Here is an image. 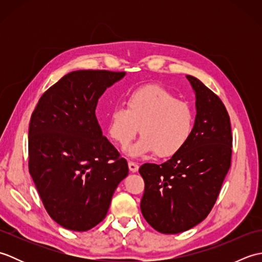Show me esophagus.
Segmentation results:
<instances>
[{"label": "esophagus", "instance_id": "esophagus-1", "mask_svg": "<svg viewBox=\"0 0 262 262\" xmlns=\"http://www.w3.org/2000/svg\"><path fill=\"white\" fill-rule=\"evenodd\" d=\"M128 168H129V170H130L132 172H137V171H138V168H140V166H138L137 163L132 162V161H129V162H128Z\"/></svg>", "mask_w": 262, "mask_h": 262}]
</instances>
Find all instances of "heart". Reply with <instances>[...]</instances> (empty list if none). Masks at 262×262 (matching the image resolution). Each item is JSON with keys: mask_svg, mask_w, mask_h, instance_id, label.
Masks as SVG:
<instances>
[{"mask_svg": "<svg viewBox=\"0 0 262 262\" xmlns=\"http://www.w3.org/2000/svg\"><path fill=\"white\" fill-rule=\"evenodd\" d=\"M193 127L191 105L158 84L132 90L125 98V107L116 105L107 120L108 136L121 147L141 132L142 137L127 149L130 158L153 153L162 159L174 157L190 141Z\"/></svg>", "mask_w": 262, "mask_h": 262, "instance_id": "1", "label": "heart"}]
</instances>
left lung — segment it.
Masks as SVG:
<instances>
[{
    "label": "left lung",
    "mask_w": 262,
    "mask_h": 262,
    "mask_svg": "<svg viewBox=\"0 0 262 262\" xmlns=\"http://www.w3.org/2000/svg\"><path fill=\"white\" fill-rule=\"evenodd\" d=\"M196 93V119L186 147L162 164L145 163L141 210L147 223L164 234L196 226L210 213L231 166L230 116L219 96L187 75Z\"/></svg>",
    "instance_id": "obj_1"
}]
</instances>
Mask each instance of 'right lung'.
<instances>
[{"label": "right lung", "mask_w": 262, "mask_h": 262, "mask_svg": "<svg viewBox=\"0 0 262 262\" xmlns=\"http://www.w3.org/2000/svg\"><path fill=\"white\" fill-rule=\"evenodd\" d=\"M125 72L74 71L39 99L29 124V172L47 213L60 226L83 232L101 222L127 161L102 135L99 98Z\"/></svg>", "instance_id": "obj_1"}]
</instances>
